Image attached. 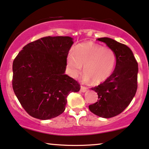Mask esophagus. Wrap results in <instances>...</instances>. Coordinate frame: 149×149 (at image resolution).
Here are the masks:
<instances>
[{"instance_id":"34e87169","label":"esophagus","mask_w":149,"mask_h":149,"mask_svg":"<svg viewBox=\"0 0 149 149\" xmlns=\"http://www.w3.org/2000/svg\"><path fill=\"white\" fill-rule=\"evenodd\" d=\"M80 91H81V92H82V93H85L86 91H87V88H86V87H84V86H81Z\"/></svg>"}]
</instances>
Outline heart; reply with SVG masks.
<instances>
[{"mask_svg": "<svg viewBox=\"0 0 149 149\" xmlns=\"http://www.w3.org/2000/svg\"><path fill=\"white\" fill-rule=\"evenodd\" d=\"M116 62V54L112 49L88 41L80 43L74 50L69 52L67 67L69 76L76 78L84 65L83 79L85 82L93 81L94 84H100L111 76Z\"/></svg>", "mask_w": 149, "mask_h": 149, "instance_id": "obj_1", "label": "heart"}]
</instances>
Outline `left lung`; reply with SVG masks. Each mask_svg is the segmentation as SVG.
Instances as JSON below:
<instances>
[{
  "mask_svg": "<svg viewBox=\"0 0 149 149\" xmlns=\"http://www.w3.org/2000/svg\"><path fill=\"white\" fill-rule=\"evenodd\" d=\"M114 52L116 67L106 82L92 88L97 93V102L88 106L91 112L102 118L114 117L129 106L136 95L138 63L126 45L108 37L98 39Z\"/></svg>",
  "mask_w": 149,
  "mask_h": 149,
  "instance_id": "left-lung-1",
  "label": "left lung"
}]
</instances>
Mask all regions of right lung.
<instances>
[{
    "label": "right lung",
    "instance_id": "add662e5",
    "mask_svg": "<svg viewBox=\"0 0 149 149\" xmlns=\"http://www.w3.org/2000/svg\"><path fill=\"white\" fill-rule=\"evenodd\" d=\"M73 38L45 37L28 43L13 63V89L26 112L51 119L65 110L67 97L80 85L65 74Z\"/></svg>",
    "mask_w": 149,
    "mask_h": 149
}]
</instances>
